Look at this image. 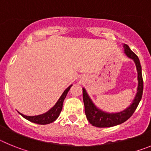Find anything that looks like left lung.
Returning a JSON list of instances; mask_svg holds the SVG:
<instances>
[{"label":"left lung","mask_w":151,"mask_h":151,"mask_svg":"<svg viewBox=\"0 0 151 151\" xmlns=\"http://www.w3.org/2000/svg\"><path fill=\"white\" fill-rule=\"evenodd\" d=\"M124 51L125 54L134 60L136 65V69L138 72V89H137V94L132 104L125 110L116 113H109L104 111L99 110L96 107L95 105L93 104L92 101L88 95L87 92L85 88H82L83 92V101L85 105V115L87 117V119L92 125L98 128H106L112 127L115 125H119L123 123L126 120L130 118L134 112L135 111L136 108L138 107V104L142 97L143 94V78H142V73H141V66L140 63V60L138 56L132 51L129 47L127 45H124Z\"/></svg>","instance_id":"obj_1"}]
</instances>
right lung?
<instances>
[{
  "instance_id": "add662e5",
  "label": "right lung",
  "mask_w": 151,
  "mask_h": 151,
  "mask_svg": "<svg viewBox=\"0 0 151 151\" xmlns=\"http://www.w3.org/2000/svg\"><path fill=\"white\" fill-rule=\"evenodd\" d=\"M71 86L72 85L70 86H69L66 90L64 91V92L63 93L61 97H60V99L56 103V104L50 110L47 112V113H44V114H41V115L34 116H29L23 115V114H22L20 113H19V114L22 116H23L25 119L30 121V122L39 124V125H46V124H49L54 122L58 118L60 113L61 110H62L63 103L64 99L66 98V94H67L68 91L70 89Z\"/></svg>"
}]
</instances>
